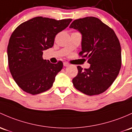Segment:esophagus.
Here are the masks:
<instances>
[{"label":"esophagus","mask_w":132,"mask_h":132,"mask_svg":"<svg viewBox=\"0 0 132 132\" xmlns=\"http://www.w3.org/2000/svg\"><path fill=\"white\" fill-rule=\"evenodd\" d=\"M69 65H70V64L69 63H67V62H63V66L69 67Z\"/></svg>","instance_id":"obj_1"}]
</instances>
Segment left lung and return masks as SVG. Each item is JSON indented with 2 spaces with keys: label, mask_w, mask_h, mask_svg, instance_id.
Segmentation results:
<instances>
[{
  "label": "left lung",
  "mask_w": 132,
  "mask_h": 132,
  "mask_svg": "<svg viewBox=\"0 0 132 132\" xmlns=\"http://www.w3.org/2000/svg\"><path fill=\"white\" fill-rule=\"evenodd\" d=\"M70 28L82 34V51L79 55L87 59L89 69L77 66L72 79L73 86L88 96L104 93L117 77L121 65V46L114 31L94 17L74 20Z\"/></svg>",
  "instance_id": "1"
}]
</instances>
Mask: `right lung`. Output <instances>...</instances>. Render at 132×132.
I'll list each match as a JSON object with an SVG mask.
<instances>
[{
    "mask_svg": "<svg viewBox=\"0 0 132 132\" xmlns=\"http://www.w3.org/2000/svg\"><path fill=\"white\" fill-rule=\"evenodd\" d=\"M72 21L36 17L12 32L7 46L8 63L14 80L24 91L35 95L52 87L63 63L53 64L44 60L43 51L53 46L55 36Z\"/></svg>",
    "mask_w": 132,
    "mask_h": 132,
    "instance_id": "1",
    "label": "right lung"
}]
</instances>
